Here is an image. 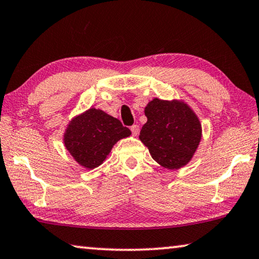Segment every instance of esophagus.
<instances>
[{"label":"esophagus","mask_w":259,"mask_h":259,"mask_svg":"<svg viewBox=\"0 0 259 259\" xmlns=\"http://www.w3.org/2000/svg\"><path fill=\"white\" fill-rule=\"evenodd\" d=\"M130 129H131V133H133L134 136H137L138 133H140V126H138L137 124H134Z\"/></svg>","instance_id":"1"}]
</instances>
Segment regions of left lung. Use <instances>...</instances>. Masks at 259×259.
<instances>
[{
	"label": "left lung",
	"instance_id": "obj_1",
	"mask_svg": "<svg viewBox=\"0 0 259 259\" xmlns=\"http://www.w3.org/2000/svg\"><path fill=\"white\" fill-rule=\"evenodd\" d=\"M148 122L140 140L151 157L165 168L175 169L192 159L201 141V123L191 107L183 101L153 99L145 107Z\"/></svg>",
	"mask_w": 259,
	"mask_h": 259
}]
</instances>
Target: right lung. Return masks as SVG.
<instances>
[{
	"label": "right lung",
	"mask_w": 259,
	"mask_h": 259,
	"mask_svg": "<svg viewBox=\"0 0 259 259\" xmlns=\"http://www.w3.org/2000/svg\"><path fill=\"white\" fill-rule=\"evenodd\" d=\"M131 131L119 119L101 109L91 108L68 123L64 134V144L81 166L93 169L106 160L113 146Z\"/></svg>",
	"instance_id": "1"
}]
</instances>
